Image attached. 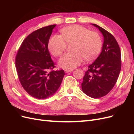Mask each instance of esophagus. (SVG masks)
Wrapping results in <instances>:
<instances>
[{
  "instance_id": "esophagus-1",
  "label": "esophagus",
  "mask_w": 134,
  "mask_h": 134,
  "mask_svg": "<svg viewBox=\"0 0 134 134\" xmlns=\"http://www.w3.org/2000/svg\"><path fill=\"white\" fill-rule=\"evenodd\" d=\"M72 71V69H65V71L66 72H71Z\"/></svg>"
}]
</instances>
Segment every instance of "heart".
<instances>
[{
  "instance_id": "1",
  "label": "heart",
  "mask_w": 134,
  "mask_h": 134,
  "mask_svg": "<svg viewBox=\"0 0 134 134\" xmlns=\"http://www.w3.org/2000/svg\"><path fill=\"white\" fill-rule=\"evenodd\" d=\"M72 43V52L64 54L59 60L61 67L74 68L83 63L84 58L87 60L94 59L102 47L98 33L82 26L73 25L62 29L61 35L51 36L48 42V48L52 55L59 56L66 50L68 44Z\"/></svg>"
}]
</instances>
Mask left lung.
<instances>
[{"instance_id": "obj_1", "label": "left lung", "mask_w": 134, "mask_h": 134, "mask_svg": "<svg viewBox=\"0 0 134 134\" xmlns=\"http://www.w3.org/2000/svg\"><path fill=\"white\" fill-rule=\"evenodd\" d=\"M93 25L102 32L104 42L101 53L85 72L82 89L89 97L98 98L107 95L115 86L121 70V55L114 36L96 24Z\"/></svg>"}]
</instances>
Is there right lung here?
Segmentation results:
<instances>
[{
    "label": "right lung",
    "instance_id": "obj_1",
    "mask_svg": "<svg viewBox=\"0 0 134 134\" xmlns=\"http://www.w3.org/2000/svg\"><path fill=\"white\" fill-rule=\"evenodd\" d=\"M56 25L42 27L23 40L15 56L19 80L28 94L45 99L55 94L65 75L64 70H54L55 63L48 50V42Z\"/></svg>",
    "mask_w": 134,
    "mask_h": 134
}]
</instances>
